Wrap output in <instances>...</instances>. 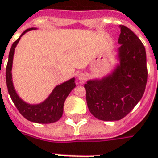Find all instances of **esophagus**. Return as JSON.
<instances>
[{
	"mask_svg": "<svg viewBox=\"0 0 158 158\" xmlns=\"http://www.w3.org/2000/svg\"><path fill=\"white\" fill-rule=\"evenodd\" d=\"M77 78H78V80H79L80 82H83V81L87 79L86 73H84V72H80V73H78Z\"/></svg>",
	"mask_w": 158,
	"mask_h": 158,
	"instance_id": "34e87169",
	"label": "esophagus"
}]
</instances>
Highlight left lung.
Listing matches in <instances>:
<instances>
[{
    "label": "left lung",
    "mask_w": 158,
    "mask_h": 158,
    "mask_svg": "<svg viewBox=\"0 0 158 158\" xmlns=\"http://www.w3.org/2000/svg\"><path fill=\"white\" fill-rule=\"evenodd\" d=\"M119 27V63L107 76L84 84L88 108L102 121H118L127 116L141 100L147 83L145 48L130 28Z\"/></svg>",
    "instance_id": "left-lung-1"
}]
</instances>
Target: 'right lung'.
Returning a JSON list of instances; mask_svg holds the SVG:
<instances>
[{"label": "right lung", "mask_w": 158, "mask_h": 158, "mask_svg": "<svg viewBox=\"0 0 158 158\" xmlns=\"http://www.w3.org/2000/svg\"><path fill=\"white\" fill-rule=\"evenodd\" d=\"M36 29V27H30L26 29L21 35L15 42L13 43L7 61V69H6V82L8 93L12 99L14 104L17 108L19 112L24 116L27 120L37 123H51L57 122L62 116L63 113V105L67 96L69 95L71 90L76 87V78L73 77L68 81L62 82V84L57 85L50 95L41 103L30 104L22 100L18 96L15 90L12 80V66L13 58L15 48L20 41L21 37L28 32L29 30Z\"/></svg>", "instance_id": "add662e5"}]
</instances>
